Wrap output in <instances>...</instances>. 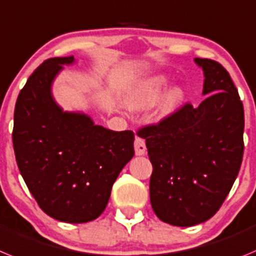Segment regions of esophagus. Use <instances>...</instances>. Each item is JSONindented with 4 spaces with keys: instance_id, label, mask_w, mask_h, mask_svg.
<instances>
[{
    "instance_id": "esophagus-1",
    "label": "esophagus",
    "mask_w": 256,
    "mask_h": 256,
    "mask_svg": "<svg viewBox=\"0 0 256 256\" xmlns=\"http://www.w3.org/2000/svg\"><path fill=\"white\" fill-rule=\"evenodd\" d=\"M134 148H135V154H136V156H144L145 152H146V146H145L144 139L136 136L135 142H134Z\"/></svg>"
}]
</instances>
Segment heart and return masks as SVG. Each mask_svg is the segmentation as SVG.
Listing matches in <instances>:
<instances>
[{"label":"heart","mask_w":256,"mask_h":256,"mask_svg":"<svg viewBox=\"0 0 256 256\" xmlns=\"http://www.w3.org/2000/svg\"><path fill=\"white\" fill-rule=\"evenodd\" d=\"M168 82L170 79L166 75H156L144 80L132 92L128 106L134 110H146L153 107L156 103L154 110V120L163 121L170 118L178 111L182 104L185 100V92L180 85H174L163 94Z\"/></svg>","instance_id":"1"}]
</instances>
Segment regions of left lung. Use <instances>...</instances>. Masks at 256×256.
I'll list each match as a JSON object with an SVG mask.
<instances>
[{
	"mask_svg": "<svg viewBox=\"0 0 256 256\" xmlns=\"http://www.w3.org/2000/svg\"><path fill=\"white\" fill-rule=\"evenodd\" d=\"M194 61L204 74L206 100L138 132L153 164L152 208L160 220L178 227L199 224L217 213L244 154V106L230 74L212 60Z\"/></svg>",
	"mask_w": 256,
	"mask_h": 256,
	"instance_id": "left-lung-1",
	"label": "left lung"
}]
</instances>
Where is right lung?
<instances>
[{
    "mask_svg": "<svg viewBox=\"0 0 256 256\" xmlns=\"http://www.w3.org/2000/svg\"><path fill=\"white\" fill-rule=\"evenodd\" d=\"M44 61L20 92L14 114L16 162L28 188L50 217L85 223L103 213L120 172L134 156V132L96 125L90 116L64 111L52 86L64 66Z\"/></svg>",
    "mask_w": 256,
    "mask_h": 256,
    "instance_id": "obj_1",
    "label": "right lung"
}]
</instances>
